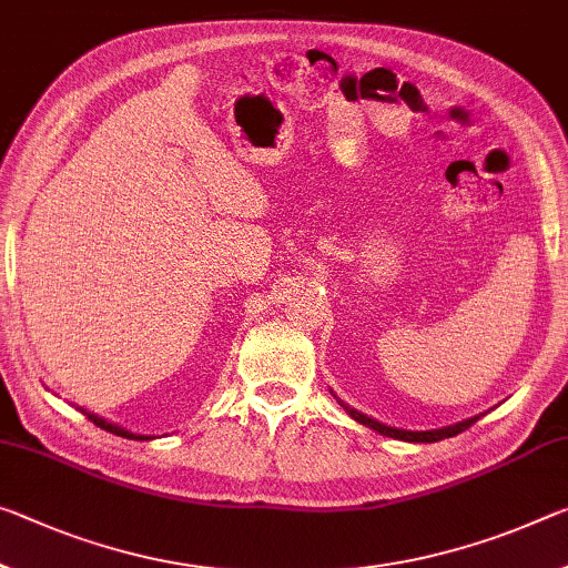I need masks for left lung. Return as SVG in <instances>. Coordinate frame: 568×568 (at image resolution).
<instances>
[{
	"label": "left lung",
	"mask_w": 568,
	"mask_h": 568,
	"mask_svg": "<svg viewBox=\"0 0 568 568\" xmlns=\"http://www.w3.org/2000/svg\"><path fill=\"white\" fill-rule=\"evenodd\" d=\"M344 409L354 417L356 422H362V425L372 427L376 432H382V435L386 437H394V439H404V443H437V439H445V437H455L460 435V432H465L467 427H473L475 422H478V417L473 419H465V422H457V425L453 427H445V429H429V432H409V429H397V427H386L382 425V422H376L372 417H366V414L356 412V409H348L344 404Z\"/></svg>",
	"instance_id": "obj_1"
}]
</instances>
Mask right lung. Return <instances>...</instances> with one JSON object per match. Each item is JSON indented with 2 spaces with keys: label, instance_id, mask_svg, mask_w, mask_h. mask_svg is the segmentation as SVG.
I'll return each mask as SVG.
<instances>
[{
  "label": "right lung",
  "instance_id": "right-lung-1",
  "mask_svg": "<svg viewBox=\"0 0 568 568\" xmlns=\"http://www.w3.org/2000/svg\"><path fill=\"white\" fill-rule=\"evenodd\" d=\"M80 412H83L85 417H88L90 422H93L95 427L111 432V435H119V437H125V439H149V437H143V435H133V432L123 429V427H119V425H111V422H105L103 417H98V414H90V412H85V409H80Z\"/></svg>",
  "mask_w": 568,
  "mask_h": 568
}]
</instances>
